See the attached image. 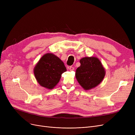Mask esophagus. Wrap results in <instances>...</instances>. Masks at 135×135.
<instances>
[{"label": "esophagus", "mask_w": 135, "mask_h": 135, "mask_svg": "<svg viewBox=\"0 0 135 135\" xmlns=\"http://www.w3.org/2000/svg\"><path fill=\"white\" fill-rule=\"evenodd\" d=\"M68 69H69V70H70V71H72V70H73L74 69V68L73 67L70 66V67H68Z\"/></svg>", "instance_id": "obj_1"}]
</instances>
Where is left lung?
<instances>
[{
    "instance_id": "8db88e82",
    "label": "left lung",
    "mask_w": 135,
    "mask_h": 135,
    "mask_svg": "<svg viewBox=\"0 0 135 135\" xmlns=\"http://www.w3.org/2000/svg\"><path fill=\"white\" fill-rule=\"evenodd\" d=\"M80 66L75 72V78L85 90L95 88L104 79L105 69L100 60L96 57H85L80 60Z\"/></svg>"
}]
</instances>
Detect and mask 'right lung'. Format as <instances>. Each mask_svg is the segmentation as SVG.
I'll use <instances>...</instances> for the list:
<instances>
[{
  "label": "right lung",
  "instance_id": "1",
  "mask_svg": "<svg viewBox=\"0 0 135 135\" xmlns=\"http://www.w3.org/2000/svg\"><path fill=\"white\" fill-rule=\"evenodd\" d=\"M67 71L64 63L52 53L42 56L34 68V74L42 87L54 89L59 83L63 73Z\"/></svg>",
  "mask_w": 135,
  "mask_h": 135
}]
</instances>
